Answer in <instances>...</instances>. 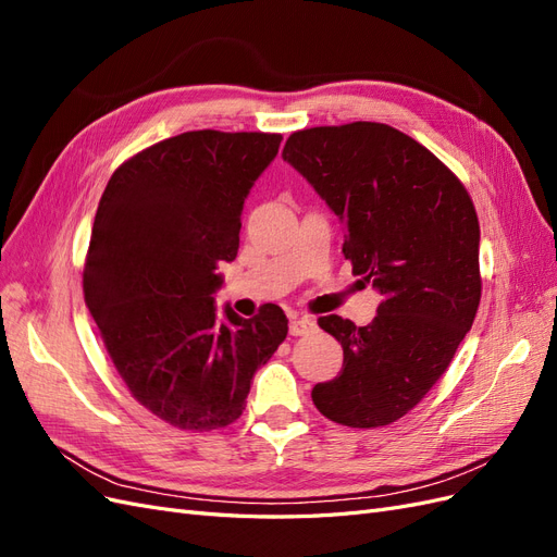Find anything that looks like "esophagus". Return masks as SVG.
Segmentation results:
<instances>
[{"label": "esophagus", "instance_id": "1", "mask_svg": "<svg viewBox=\"0 0 557 557\" xmlns=\"http://www.w3.org/2000/svg\"><path fill=\"white\" fill-rule=\"evenodd\" d=\"M315 332V320L313 318H293L290 320V334L293 336H305Z\"/></svg>", "mask_w": 557, "mask_h": 557}]
</instances>
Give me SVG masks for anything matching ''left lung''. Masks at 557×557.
<instances>
[{"mask_svg": "<svg viewBox=\"0 0 557 557\" xmlns=\"http://www.w3.org/2000/svg\"><path fill=\"white\" fill-rule=\"evenodd\" d=\"M283 160L344 223V258L381 295L372 323L318 325L344 348L339 376L315 383L325 418L348 428L395 423L440 381L481 299L479 218L446 164L383 123L290 134Z\"/></svg>", "mask_w": 557, "mask_h": 557, "instance_id": "left-lung-1", "label": "left lung"}]
</instances>
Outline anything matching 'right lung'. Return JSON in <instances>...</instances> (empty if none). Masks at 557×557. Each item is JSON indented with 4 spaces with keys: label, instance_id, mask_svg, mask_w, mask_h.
Listing matches in <instances>:
<instances>
[{
    "label": "right lung",
    "instance_id": "add662e5",
    "mask_svg": "<svg viewBox=\"0 0 557 557\" xmlns=\"http://www.w3.org/2000/svg\"><path fill=\"white\" fill-rule=\"evenodd\" d=\"M281 134L183 132L113 172L99 199L83 293L132 397L181 430H215L246 409L252 374L288 334L267 305L215 309L218 264L239 250L244 201Z\"/></svg>",
    "mask_w": 557,
    "mask_h": 557
}]
</instances>
